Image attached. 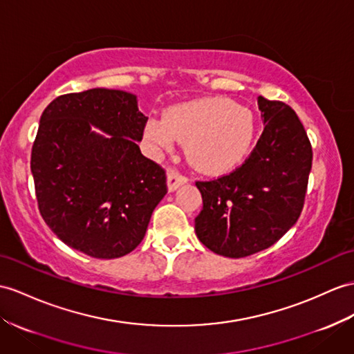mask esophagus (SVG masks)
<instances>
[{
    "mask_svg": "<svg viewBox=\"0 0 354 354\" xmlns=\"http://www.w3.org/2000/svg\"><path fill=\"white\" fill-rule=\"evenodd\" d=\"M167 182H168V191H169V192H174L177 187H180L182 185L187 183V177L182 176V174H180V172H177V171H174V169H171V171L168 172Z\"/></svg>",
    "mask_w": 354,
    "mask_h": 354,
    "instance_id": "34e87169",
    "label": "esophagus"
}]
</instances>
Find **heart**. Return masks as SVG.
Instances as JSON below:
<instances>
[{"label":"heart","instance_id":"heart-1","mask_svg":"<svg viewBox=\"0 0 354 354\" xmlns=\"http://www.w3.org/2000/svg\"><path fill=\"white\" fill-rule=\"evenodd\" d=\"M254 117L245 106L225 97L194 100L171 108L163 118H151L145 138L154 150L186 142L189 160L210 174L236 167L254 140Z\"/></svg>","mask_w":354,"mask_h":354}]
</instances>
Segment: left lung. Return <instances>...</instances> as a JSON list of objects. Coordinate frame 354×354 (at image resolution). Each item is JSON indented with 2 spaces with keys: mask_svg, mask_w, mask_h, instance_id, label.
I'll use <instances>...</instances> for the list:
<instances>
[{
  "mask_svg": "<svg viewBox=\"0 0 354 354\" xmlns=\"http://www.w3.org/2000/svg\"><path fill=\"white\" fill-rule=\"evenodd\" d=\"M264 131L234 172L196 182L203 210L195 218L200 242L228 258L270 248L304 209L313 149L297 114L282 102L257 99Z\"/></svg>",
  "mask_w": 354,
  "mask_h": 354,
  "instance_id": "8db88e82",
  "label": "left lung"
}]
</instances>
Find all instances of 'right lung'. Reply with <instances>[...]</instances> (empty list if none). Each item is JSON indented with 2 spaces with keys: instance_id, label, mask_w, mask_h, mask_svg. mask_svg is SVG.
Listing matches in <instances>:
<instances>
[{
  "instance_id": "add662e5",
  "label": "right lung",
  "mask_w": 354,
  "mask_h": 354,
  "mask_svg": "<svg viewBox=\"0 0 354 354\" xmlns=\"http://www.w3.org/2000/svg\"><path fill=\"white\" fill-rule=\"evenodd\" d=\"M145 123L122 90L64 94L43 111L31 172L41 218L67 246L111 260L141 243L167 194L165 171L138 145Z\"/></svg>"
}]
</instances>
